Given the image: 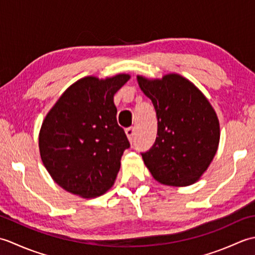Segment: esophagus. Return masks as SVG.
Segmentation results:
<instances>
[{
    "label": "esophagus",
    "instance_id": "obj_1",
    "mask_svg": "<svg viewBox=\"0 0 255 255\" xmlns=\"http://www.w3.org/2000/svg\"><path fill=\"white\" fill-rule=\"evenodd\" d=\"M125 132H126V136H127L129 141L132 142L133 139H134V128H133V127L127 128L126 130H125Z\"/></svg>",
    "mask_w": 255,
    "mask_h": 255
}]
</instances>
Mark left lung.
Returning <instances> with one entry per match:
<instances>
[{"label": "left lung", "instance_id": "8db88e82", "mask_svg": "<svg viewBox=\"0 0 255 255\" xmlns=\"http://www.w3.org/2000/svg\"><path fill=\"white\" fill-rule=\"evenodd\" d=\"M158 118V137L142 154L145 166L161 184L196 183L217 152L220 127L213 106L191 81L177 73L162 79L137 75Z\"/></svg>", "mask_w": 255, "mask_h": 255}]
</instances>
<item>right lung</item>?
Wrapping results in <instances>:
<instances>
[{
	"instance_id": "right-lung-1",
	"label": "right lung",
	"mask_w": 255,
	"mask_h": 255,
	"mask_svg": "<svg viewBox=\"0 0 255 255\" xmlns=\"http://www.w3.org/2000/svg\"><path fill=\"white\" fill-rule=\"evenodd\" d=\"M129 79L126 73L80 79L46 115L39 131L40 158L67 192L94 198L115 183L130 144L117 124L114 95Z\"/></svg>"
}]
</instances>
